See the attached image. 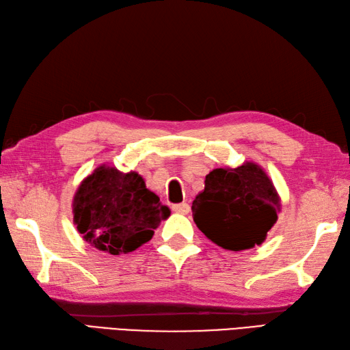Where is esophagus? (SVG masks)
Instances as JSON below:
<instances>
[{
  "label": "esophagus",
  "instance_id": "1",
  "mask_svg": "<svg viewBox=\"0 0 350 350\" xmlns=\"http://www.w3.org/2000/svg\"><path fill=\"white\" fill-rule=\"evenodd\" d=\"M172 211L176 212V214L185 215V214H189L190 206H189V203H176V204H172Z\"/></svg>",
  "mask_w": 350,
  "mask_h": 350
}]
</instances>
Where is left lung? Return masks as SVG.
<instances>
[{
    "instance_id": "8db88e82",
    "label": "left lung",
    "mask_w": 350,
    "mask_h": 350,
    "mask_svg": "<svg viewBox=\"0 0 350 350\" xmlns=\"http://www.w3.org/2000/svg\"><path fill=\"white\" fill-rule=\"evenodd\" d=\"M279 209L280 199L273 183L254 161L234 169L212 170L191 206L200 232L228 251L261 245L278 221Z\"/></svg>"
}]
</instances>
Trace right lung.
Segmentation results:
<instances>
[{"label":"right lung","mask_w":350,"mask_h":350,"mask_svg":"<svg viewBox=\"0 0 350 350\" xmlns=\"http://www.w3.org/2000/svg\"><path fill=\"white\" fill-rule=\"evenodd\" d=\"M74 224L93 248L120 255L147 243L170 209L136 172L102 165L84 178L72 200Z\"/></svg>","instance_id":"1"}]
</instances>
